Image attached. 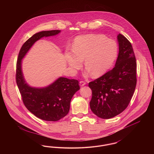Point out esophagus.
Listing matches in <instances>:
<instances>
[{
    "instance_id": "1",
    "label": "esophagus",
    "mask_w": 154,
    "mask_h": 154,
    "mask_svg": "<svg viewBox=\"0 0 154 154\" xmlns=\"http://www.w3.org/2000/svg\"><path fill=\"white\" fill-rule=\"evenodd\" d=\"M85 84H86V82H84V81H80V85L81 87H82V86L85 85Z\"/></svg>"
}]
</instances>
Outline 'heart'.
<instances>
[{"label":"heart","instance_id":"1","mask_svg":"<svg viewBox=\"0 0 154 154\" xmlns=\"http://www.w3.org/2000/svg\"><path fill=\"white\" fill-rule=\"evenodd\" d=\"M72 50H66V62L71 71L75 73L82 66L87 69L85 75L91 73L97 78L105 73L117 58L118 45L113 39L97 34L77 36L74 40Z\"/></svg>","mask_w":154,"mask_h":154}]
</instances>
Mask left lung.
<instances>
[{"instance_id":"1","label":"left lung","mask_w":154,"mask_h":154,"mask_svg":"<svg viewBox=\"0 0 154 154\" xmlns=\"http://www.w3.org/2000/svg\"><path fill=\"white\" fill-rule=\"evenodd\" d=\"M117 40L119 53L115 67L88 84L92 92L91 109L103 119L114 117L124 111L136 86L137 63L132 44L121 34Z\"/></svg>"}]
</instances>
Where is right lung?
Segmentation results:
<instances>
[{
	"label": "right lung",
	"instance_id": "obj_1",
	"mask_svg": "<svg viewBox=\"0 0 154 154\" xmlns=\"http://www.w3.org/2000/svg\"><path fill=\"white\" fill-rule=\"evenodd\" d=\"M60 32L59 30L42 31L33 35L22 45L17 62L16 82L24 105L36 117L47 121H57L68 114L71 99L74 94L80 89L79 81L59 77L47 87H31L24 80L21 61L33 44L38 40L43 37L56 35Z\"/></svg>",
	"mask_w": 154,
	"mask_h": 154
}]
</instances>
